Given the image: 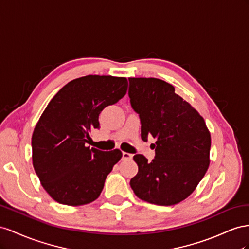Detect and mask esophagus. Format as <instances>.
<instances>
[{"instance_id": "obj_1", "label": "esophagus", "mask_w": 249, "mask_h": 249, "mask_svg": "<svg viewBox=\"0 0 249 249\" xmlns=\"http://www.w3.org/2000/svg\"><path fill=\"white\" fill-rule=\"evenodd\" d=\"M122 158L123 160H131L132 159V154L128 152H123L122 153Z\"/></svg>"}]
</instances>
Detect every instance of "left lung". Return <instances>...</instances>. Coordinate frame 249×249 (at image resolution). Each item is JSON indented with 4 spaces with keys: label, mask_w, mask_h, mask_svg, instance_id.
<instances>
[{
    "label": "left lung",
    "mask_w": 249,
    "mask_h": 249,
    "mask_svg": "<svg viewBox=\"0 0 249 249\" xmlns=\"http://www.w3.org/2000/svg\"><path fill=\"white\" fill-rule=\"evenodd\" d=\"M132 108L141 119V138L156 139L155 158L133 156L139 167L130 187L140 199L174 205L193 193L210 166L211 133L193 106L158 78H129Z\"/></svg>",
    "instance_id": "8db88e82"
}]
</instances>
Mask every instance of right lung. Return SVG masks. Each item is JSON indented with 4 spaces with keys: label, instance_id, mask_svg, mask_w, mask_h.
I'll return each mask as SVG.
<instances>
[{
    "label": "right lung",
    "instance_id": "add662e5",
    "mask_svg": "<svg viewBox=\"0 0 249 249\" xmlns=\"http://www.w3.org/2000/svg\"><path fill=\"white\" fill-rule=\"evenodd\" d=\"M125 77L88 75L59 89L32 134V162L42 188L58 203L77 207L100 196L106 177L122 158L85 144L99 128V115L127 91Z\"/></svg>",
    "mask_w": 249,
    "mask_h": 249
}]
</instances>
